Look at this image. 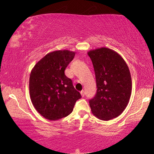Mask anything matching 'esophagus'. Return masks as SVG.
<instances>
[{
  "label": "esophagus",
  "instance_id": "esophagus-1",
  "mask_svg": "<svg viewBox=\"0 0 154 154\" xmlns=\"http://www.w3.org/2000/svg\"><path fill=\"white\" fill-rule=\"evenodd\" d=\"M80 94H81V95H82V97H84V96H85V92H84V91L82 90V92H80Z\"/></svg>",
  "mask_w": 154,
  "mask_h": 154
}]
</instances>
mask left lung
<instances>
[{
	"label": "left lung",
	"mask_w": 154,
	"mask_h": 154,
	"mask_svg": "<svg viewBox=\"0 0 154 154\" xmlns=\"http://www.w3.org/2000/svg\"><path fill=\"white\" fill-rule=\"evenodd\" d=\"M95 72L97 92L90 100L92 113L101 120L118 117L129 103L132 79L129 68L118 52L106 48L88 52Z\"/></svg>",
	"instance_id": "obj_1"
}]
</instances>
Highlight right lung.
Returning a JSON list of instances; mask_svg holds the SVG:
<instances>
[{
  "instance_id": "1",
  "label": "right lung",
  "mask_w": 154,
  "mask_h": 154,
  "mask_svg": "<svg viewBox=\"0 0 154 154\" xmlns=\"http://www.w3.org/2000/svg\"><path fill=\"white\" fill-rule=\"evenodd\" d=\"M75 55V51L66 49L49 52L31 71V102L38 113L49 120H58L69 116L76 101L82 97L72 80L64 74Z\"/></svg>"
}]
</instances>
